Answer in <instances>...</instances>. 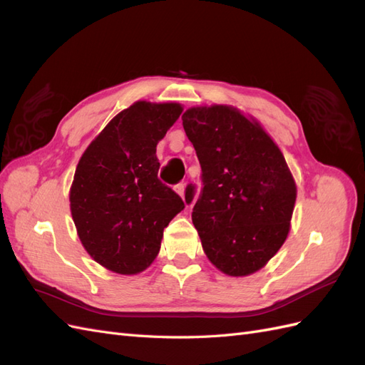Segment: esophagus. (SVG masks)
Instances as JSON below:
<instances>
[{
    "label": "esophagus",
    "mask_w": 365,
    "mask_h": 365,
    "mask_svg": "<svg viewBox=\"0 0 365 365\" xmlns=\"http://www.w3.org/2000/svg\"><path fill=\"white\" fill-rule=\"evenodd\" d=\"M184 189H185L184 182H180V184H176V185H175V192L178 193V195L182 197V201H185V196H184Z\"/></svg>",
    "instance_id": "esophagus-1"
}]
</instances>
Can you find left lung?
Here are the masks:
<instances>
[{
    "label": "left lung",
    "mask_w": 365,
    "mask_h": 365,
    "mask_svg": "<svg viewBox=\"0 0 365 365\" xmlns=\"http://www.w3.org/2000/svg\"><path fill=\"white\" fill-rule=\"evenodd\" d=\"M182 126L202 170L192 220L204 252L233 277L259 271L289 233L297 187L283 153L257 121L231 106L187 109ZM195 193L196 185H187V204Z\"/></svg>",
    "instance_id": "8db88e82"
}]
</instances>
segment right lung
Segmentation results:
<instances>
[{"label": "right lung", "mask_w": 365, "mask_h": 365, "mask_svg": "<svg viewBox=\"0 0 365 365\" xmlns=\"http://www.w3.org/2000/svg\"><path fill=\"white\" fill-rule=\"evenodd\" d=\"M182 113L178 103L137 102L117 114L77 164L70 208L88 254L109 271H145L184 202L158 180L157 145Z\"/></svg>", "instance_id": "1"}]
</instances>
